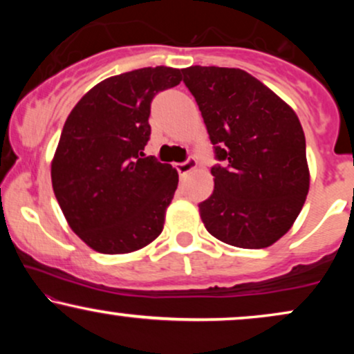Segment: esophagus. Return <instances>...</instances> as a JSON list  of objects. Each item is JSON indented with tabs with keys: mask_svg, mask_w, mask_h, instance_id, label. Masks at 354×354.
<instances>
[{
	"mask_svg": "<svg viewBox=\"0 0 354 354\" xmlns=\"http://www.w3.org/2000/svg\"><path fill=\"white\" fill-rule=\"evenodd\" d=\"M196 166H198V161L194 160V158H189V160H186L185 163L176 165V171H178V174H180V178H185L186 174H188L189 171H193Z\"/></svg>",
	"mask_w": 354,
	"mask_h": 354,
	"instance_id": "34e87169",
	"label": "esophagus"
}]
</instances>
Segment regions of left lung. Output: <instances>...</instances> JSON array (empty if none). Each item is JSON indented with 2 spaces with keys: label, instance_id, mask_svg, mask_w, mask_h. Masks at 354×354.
<instances>
[{
  "label": "left lung",
  "instance_id": "left-lung-1",
  "mask_svg": "<svg viewBox=\"0 0 354 354\" xmlns=\"http://www.w3.org/2000/svg\"><path fill=\"white\" fill-rule=\"evenodd\" d=\"M183 76L221 161L211 168L213 194L198 205L206 230L231 246H271L293 226L310 189L298 116L238 68L189 66Z\"/></svg>",
  "mask_w": 354,
  "mask_h": 354
}]
</instances>
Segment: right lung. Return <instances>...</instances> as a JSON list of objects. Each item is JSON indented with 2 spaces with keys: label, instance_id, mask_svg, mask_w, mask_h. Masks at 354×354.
Wrapping results in <instances>:
<instances>
[{
  "label": "right lung",
  "instance_id": "right-lung-1",
  "mask_svg": "<svg viewBox=\"0 0 354 354\" xmlns=\"http://www.w3.org/2000/svg\"><path fill=\"white\" fill-rule=\"evenodd\" d=\"M180 81L181 70L168 66L111 76L89 89L63 126L53 191L71 230L98 253H131L163 231L178 173L143 149L153 98Z\"/></svg>",
  "mask_w": 354,
  "mask_h": 354
}]
</instances>
